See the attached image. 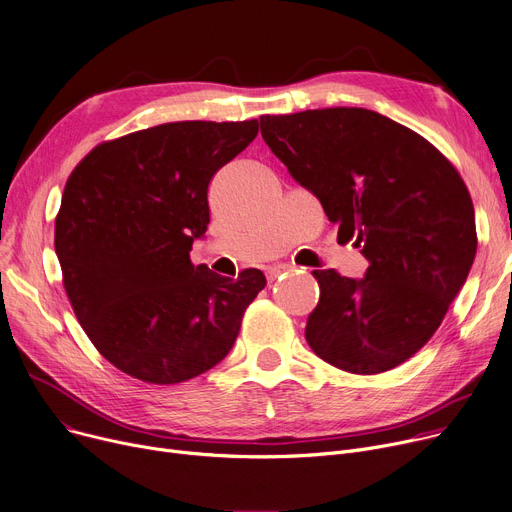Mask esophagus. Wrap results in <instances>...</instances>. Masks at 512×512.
<instances>
[{
	"label": "esophagus",
	"instance_id": "esophagus-1",
	"mask_svg": "<svg viewBox=\"0 0 512 512\" xmlns=\"http://www.w3.org/2000/svg\"><path fill=\"white\" fill-rule=\"evenodd\" d=\"M294 267L292 265H274V267H269L267 269V280L269 282H276L282 274H286V271H292Z\"/></svg>",
	"mask_w": 512,
	"mask_h": 512
}]
</instances>
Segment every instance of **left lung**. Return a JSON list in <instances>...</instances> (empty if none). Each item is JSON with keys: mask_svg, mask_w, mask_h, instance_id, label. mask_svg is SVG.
<instances>
[{"mask_svg": "<svg viewBox=\"0 0 512 512\" xmlns=\"http://www.w3.org/2000/svg\"><path fill=\"white\" fill-rule=\"evenodd\" d=\"M269 150L309 189L364 278L313 271L321 296L306 342L325 362L377 374L412 358L445 319L478 251L469 191L422 135L356 107L259 117Z\"/></svg>", "mask_w": 512, "mask_h": 512, "instance_id": "obj_1", "label": "left lung"}]
</instances>
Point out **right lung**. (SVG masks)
<instances>
[{
    "label": "right lung",
    "instance_id": "obj_1",
    "mask_svg": "<svg viewBox=\"0 0 512 512\" xmlns=\"http://www.w3.org/2000/svg\"><path fill=\"white\" fill-rule=\"evenodd\" d=\"M257 131V119L156 125L96 146L67 179L63 286L90 342L129 377L175 385L214 368L265 288L259 269L232 280L189 259L210 224L212 177Z\"/></svg>",
    "mask_w": 512,
    "mask_h": 512
}]
</instances>
